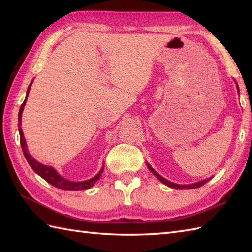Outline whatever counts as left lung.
<instances>
[{"label": "left lung", "mask_w": 252, "mask_h": 252, "mask_svg": "<svg viewBox=\"0 0 252 252\" xmlns=\"http://www.w3.org/2000/svg\"><path fill=\"white\" fill-rule=\"evenodd\" d=\"M236 85H237V83H236ZM237 90H238V85H237ZM238 92H239V90H238ZM147 167H148L149 170L152 171L153 174H154L155 176H156V178H157L160 182H162L163 184H165V185L169 186V187H172V189H197V187L202 186L203 184H206L209 180H210V179H206V180H202V181L197 182V183H192V184H189V185L175 184V183H172V182H170V181H168V180H165L164 178H162V176L160 175V174H158V173L156 172V171H155L148 163H147Z\"/></svg>", "instance_id": "left-lung-1"}]
</instances>
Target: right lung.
Listing matches in <instances>:
<instances>
[{
  "instance_id": "add662e5",
  "label": "right lung",
  "mask_w": 252,
  "mask_h": 252,
  "mask_svg": "<svg viewBox=\"0 0 252 252\" xmlns=\"http://www.w3.org/2000/svg\"><path fill=\"white\" fill-rule=\"evenodd\" d=\"M32 82H33V80H32L28 90H27L26 98L24 100V103L20 106L19 114H18V131H19V136H20V145H21V148H23L25 158L27 159V161H28V163L30 164V167L36 174H39L42 179H44L47 182V183H50L53 186L57 187V189H63V190H84V189H91V187H92L96 183V182L99 180L100 175L104 171V167L101 168L99 172L92 179L87 180V181H82V182H72V181H69V180H66L65 178H63L62 175L57 173V171L54 168L37 162L36 160L28 153V148H27L24 132H23V130H21L20 126H21V114H23V111H24L26 100H27V98H28V94H29Z\"/></svg>"
}]
</instances>
